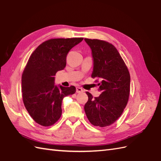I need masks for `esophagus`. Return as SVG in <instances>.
I'll return each instance as SVG.
<instances>
[{
  "instance_id": "esophagus-1",
  "label": "esophagus",
  "mask_w": 161,
  "mask_h": 161,
  "mask_svg": "<svg viewBox=\"0 0 161 161\" xmlns=\"http://www.w3.org/2000/svg\"><path fill=\"white\" fill-rule=\"evenodd\" d=\"M76 92L77 93H83V92H84V90L83 89V88H81L80 87H77L76 88Z\"/></svg>"
}]
</instances>
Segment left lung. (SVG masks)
<instances>
[{
	"label": "left lung",
	"mask_w": 161,
	"mask_h": 161,
	"mask_svg": "<svg viewBox=\"0 0 161 161\" xmlns=\"http://www.w3.org/2000/svg\"><path fill=\"white\" fill-rule=\"evenodd\" d=\"M91 50L93 61L92 78H100L99 97L93 98L86 92L88 100L84 106L92 125L104 127L120 117L128 102L130 75L118 50L107 42L84 39Z\"/></svg>",
	"instance_id": "1"
}]
</instances>
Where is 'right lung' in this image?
<instances>
[{"instance_id": "add662e5", "label": "right lung", "mask_w": 161, "mask_h": 161, "mask_svg": "<svg viewBox=\"0 0 161 161\" xmlns=\"http://www.w3.org/2000/svg\"><path fill=\"white\" fill-rule=\"evenodd\" d=\"M82 40H47L37 47L29 58L21 79L23 100L30 115L40 125H54L61 115L64 97L76 92L74 86H57L54 76L64 69L67 54Z\"/></svg>"}]
</instances>
